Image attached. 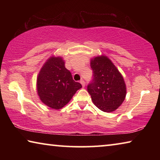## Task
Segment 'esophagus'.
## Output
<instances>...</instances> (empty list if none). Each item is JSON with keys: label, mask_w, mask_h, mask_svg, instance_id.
<instances>
[{"label": "esophagus", "mask_w": 160, "mask_h": 160, "mask_svg": "<svg viewBox=\"0 0 160 160\" xmlns=\"http://www.w3.org/2000/svg\"><path fill=\"white\" fill-rule=\"evenodd\" d=\"M80 82L81 83V85H82V88H85V81H84L83 80H81Z\"/></svg>", "instance_id": "34e87169"}]
</instances>
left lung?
Wrapping results in <instances>:
<instances>
[{
  "label": "left lung",
  "instance_id": "8db88e82",
  "mask_svg": "<svg viewBox=\"0 0 160 160\" xmlns=\"http://www.w3.org/2000/svg\"><path fill=\"white\" fill-rule=\"evenodd\" d=\"M92 80L88 91L94 105L104 112H112L120 107L126 95L122 75L107 56H97L91 60Z\"/></svg>",
  "mask_w": 160,
  "mask_h": 160
}]
</instances>
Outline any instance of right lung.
<instances>
[{"label": "right lung", "mask_w": 160, "mask_h": 160, "mask_svg": "<svg viewBox=\"0 0 160 160\" xmlns=\"http://www.w3.org/2000/svg\"><path fill=\"white\" fill-rule=\"evenodd\" d=\"M37 85L40 99L54 109L66 105L82 88L80 83L72 79L61 57H51L46 62L38 75Z\"/></svg>", "instance_id": "obj_1"}]
</instances>
